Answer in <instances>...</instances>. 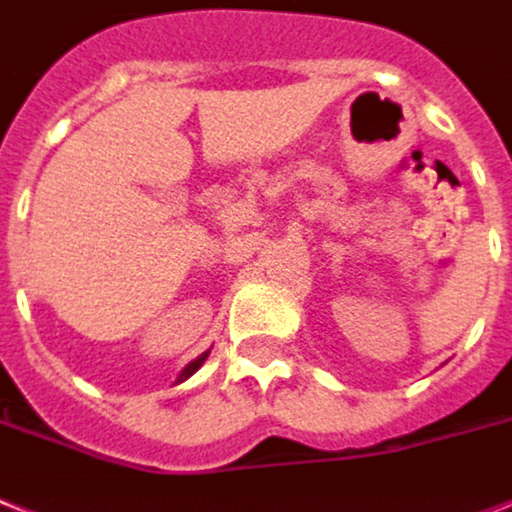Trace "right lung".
I'll return each instance as SVG.
<instances>
[{"instance_id": "obj_1", "label": "right lung", "mask_w": 512, "mask_h": 512, "mask_svg": "<svg viewBox=\"0 0 512 512\" xmlns=\"http://www.w3.org/2000/svg\"><path fill=\"white\" fill-rule=\"evenodd\" d=\"M207 355H210V350H207V352H202V355H199V357H197V360H191V363H189V365H186L184 371L178 373V378H176V384H181V381H186V378H189V376H194V373H197V371H199V368H202V363H205V360H207Z\"/></svg>"}]
</instances>
